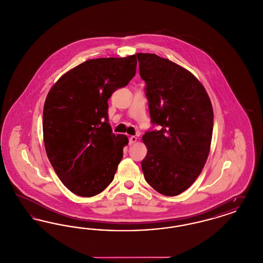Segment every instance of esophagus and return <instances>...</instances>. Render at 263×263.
Wrapping results in <instances>:
<instances>
[{
  "mask_svg": "<svg viewBox=\"0 0 263 263\" xmlns=\"http://www.w3.org/2000/svg\"><path fill=\"white\" fill-rule=\"evenodd\" d=\"M136 141H137V138L135 137V136H131V137L129 138V145L130 146L133 145Z\"/></svg>",
  "mask_w": 263,
  "mask_h": 263,
  "instance_id": "esophagus-1",
  "label": "esophagus"
}]
</instances>
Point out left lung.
<instances>
[{
  "label": "left lung",
  "mask_w": 263,
  "mask_h": 263,
  "mask_svg": "<svg viewBox=\"0 0 263 263\" xmlns=\"http://www.w3.org/2000/svg\"><path fill=\"white\" fill-rule=\"evenodd\" d=\"M151 123L143 141L146 181L159 193L175 196L199 176L212 140V104L200 82L184 68L156 54L138 53Z\"/></svg>",
  "instance_id": "left-lung-1"
}]
</instances>
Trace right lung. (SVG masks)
<instances>
[{
	"label": "right lung",
	"instance_id": "obj_1",
	"mask_svg": "<svg viewBox=\"0 0 263 263\" xmlns=\"http://www.w3.org/2000/svg\"><path fill=\"white\" fill-rule=\"evenodd\" d=\"M136 55L88 60L63 75L47 95L43 138L47 157L63 184L91 197L114 178L128 144L108 123V99L136 74Z\"/></svg>",
	"mask_w": 263,
	"mask_h": 263
}]
</instances>
